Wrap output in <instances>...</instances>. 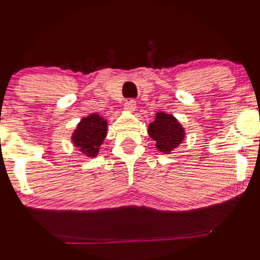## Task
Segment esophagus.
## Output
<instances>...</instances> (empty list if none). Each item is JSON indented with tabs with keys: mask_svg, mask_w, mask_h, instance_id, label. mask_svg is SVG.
Listing matches in <instances>:
<instances>
[{
	"mask_svg": "<svg viewBox=\"0 0 260 260\" xmlns=\"http://www.w3.org/2000/svg\"><path fill=\"white\" fill-rule=\"evenodd\" d=\"M124 108L126 109V111H130V112L135 111V108H136V102H135V100H134V99H129V100H127L126 102H125Z\"/></svg>",
	"mask_w": 260,
	"mask_h": 260,
	"instance_id": "34e87169",
	"label": "esophagus"
}]
</instances>
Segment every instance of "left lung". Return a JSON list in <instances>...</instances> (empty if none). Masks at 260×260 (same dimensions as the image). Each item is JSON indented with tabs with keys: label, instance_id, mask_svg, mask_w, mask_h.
Instances as JSON below:
<instances>
[{
	"label": "left lung",
	"instance_id": "8db88e82",
	"mask_svg": "<svg viewBox=\"0 0 260 260\" xmlns=\"http://www.w3.org/2000/svg\"><path fill=\"white\" fill-rule=\"evenodd\" d=\"M149 136L155 141L157 149L164 153H169L181 143L185 137L184 129L173 115L160 112L157 118L148 126Z\"/></svg>",
	"mask_w": 260,
	"mask_h": 260
}]
</instances>
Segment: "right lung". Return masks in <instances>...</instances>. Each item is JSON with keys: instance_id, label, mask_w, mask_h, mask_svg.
Returning a JSON list of instances; mask_svg holds the SVG:
<instances>
[{"instance_id": "1", "label": "right lung", "mask_w": 260, "mask_h": 260, "mask_svg": "<svg viewBox=\"0 0 260 260\" xmlns=\"http://www.w3.org/2000/svg\"><path fill=\"white\" fill-rule=\"evenodd\" d=\"M107 134V121L99 114H91L84 118L74 131L73 142L85 154L94 157Z\"/></svg>"}]
</instances>
